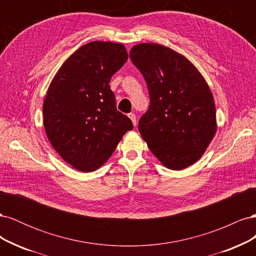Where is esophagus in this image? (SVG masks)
<instances>
[{"mask_svg": "<svg viewBox=\"0 0 256 256\" xmlns=\"http://www.w3.org/2000/svg\"><path fill=\"white\" fill-rule=\"evenodd\" d=\"M128 118L131 120V122H132V124L136 126V114L134 113H129Z\"/></svg>", "mask_w": 256, "mask_h": 256, "instance_id": "34e87169", "label": "esophagus"}]
</instances>
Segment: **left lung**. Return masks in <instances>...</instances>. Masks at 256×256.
I'll list each match as a JSON object with an SVG mask.
<instances>
[{"instance_id": "1", "label": "left lung", "mask_w": 256, "mask_h": 256, "mask_svg": "<svg viewBox=\"0 0 256 256\" xmlns=\"http://www.w3.org/2000/svg\"><path fill=\"white\" fill-rule=\"evenodd\" d=\"M130 60L148 88L150 104L138 120L148 148L171 170L193 164L216 130L214 97L206 81L187 58L161 44H136Z\"/></svg>"}]
</instances>
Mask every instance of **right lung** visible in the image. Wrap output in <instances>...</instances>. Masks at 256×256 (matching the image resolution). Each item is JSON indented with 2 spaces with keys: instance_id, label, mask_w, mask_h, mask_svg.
<instances>
[{
  "instance_id": "right-lung-1",
  "label": "right lung",
  "mask_w": 256,
  "mask_h": 256,
  "mask_svg": "<svg viewBox=\"0 0 256 256\" xmlns=\"http://www.w3.org/2000/svg\"><path fill=\"white\" fill-rule=\"evenodd\" d=\"M128 60L122 44L92 42L62 65L44 102V126L53 148L67 164L92 172L110 158L134 128L116 109L111 76Z\"/></svg>"
}]
</instances>
